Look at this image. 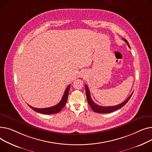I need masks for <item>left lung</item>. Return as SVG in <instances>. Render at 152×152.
<instances>
[{"mask_svg":"<svg viewBox=\"0 0 152 152\" xmlns=\"http://www.w3.org/2000/svg\"><path fill=\"white\" fill-rule=\"evenodd\" d=\"M123 40L127 43L128 46L130 48V46H129V43L128 42V41L126 39H123ZM85 90H86V97H87V101H88L89 105L91 107V109L94 112L99 113H109L114 112L115 110H118L119 109L121 108L122 107H123L124 105H125L128 102V101L129 100V99L131 98V96H132V94L133 93V92H132L131 93V94L129 96V97L128 98V99L125 101H124L123 102H122L120 104H118V105H114V106L104 107V106L99 105L96 104L95 102H94V101L92 100L91 97L90 90H89V89H88V88L86 85H85Z\"/></svg>","mask_w":152,"mask_h":152,"instance_id":"8db88e82","label":"left lung"}]
</instances>
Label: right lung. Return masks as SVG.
<instances>
[{"label":"right lung","mask_w":152,"mask_h":152,"mask_svg":"<svg viewBox=\"0 0 152 152\" xmlns=\"http://www.w3.org/2000/svg\"><path fill=\"white\" fill-rule=\"evenodd\" d=\"M70 85H69L67 87L61 101L58 104H56V105H54L53 107H50L43 108V109H38V108L33 107H32L29 105H28L34 111L39 112V113H40L45 114V115H51V114L57 113L59 112L62 109H63V107L65 106V105L66 104L68 95H69V90H70Z\"/></svg>","instance_id":"right-lung-1"}]
</instances>
